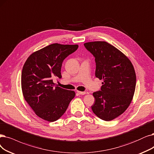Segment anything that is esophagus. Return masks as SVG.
<instances>
[{
    "mask_svg": "<svg viewBox=\"0 0 154 154\" xmlns=\"http://www.w3.org/2000/svg\"><path fill=\"white\" fill-rule=\"evenodd\" d=\"M77 92L79 95H85V94H86V92L85 91H81L77 90Z\"/></svg>",
    "mask_w": 154,
    "mask_h": 154,
    "instance_id": "esophagus-1",
    "label": "esophagus"
}]
</instances>
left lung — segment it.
<instances>
[{"label": "left lung", "mask_w": 154, "mask_h": 154, "mask_svg": "<svg viewBox=\"0 0 154 154\" xmlns=\"http://www.w3.org/2000/svg\"><path fill=\"white\" fill-rule=\"evenodd\" d=\"M85 48L95 57V76L103 79L101 90L94 92V113L104 121H111L123 113L132 101L136 74L127 56L103 41L87 42Z\"/></svg>", "instance_id": "1"}]
</instances>
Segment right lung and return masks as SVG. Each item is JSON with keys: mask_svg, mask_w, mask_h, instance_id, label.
<instances>
[{"mask_svg": "<svg viewBox=\"0 0 154 154\" xmlns=\"http://www.w3.org/2000/svg\"><path fill=\"white\" fill-rule=\"evenodd\" d=\"M78 45L53 44L32 53L21 73L23 95L39 118L49 122L59 119L66 112L75 92L55 87L54 78H60L63 60L76 51Z\"/></svg>", "mask_w": 154, "mask_h": 154, "instance_id": "1", "label": "right lung"}]
</instances>
